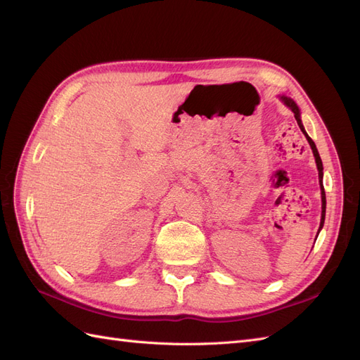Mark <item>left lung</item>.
<instances>
[{"label":"left lung","mask_w":360,"mask_h":360,"mask_svg":"<svg viewBox=\"0 0 360 360\" xmlns=\"http://www.w3.org/2000/svg\"><path fill=\"white\" fill-rule=\"evenodd\" d=\"M281 99H282V102H284V103L290 108V110L294 112V117H296V120H297V124H299L300 130L303 132V135L307 136L308 143H309V146H311V148H312V153H314V158H315V163H317L319 180H320V188H321V222H320V228H319V231H320L321 228H323V225H324V216H326V193H324V188H323V162H321V158H320V155H319L317 147H315V144H314V141L309 138V135H308L307 132H304V127H303L302 120H300V111H299V108H297L296 102H294L292 99H290V97H285V96H281Z\"/></svg>","instance_id":"8db88e82"}]
</instances>
